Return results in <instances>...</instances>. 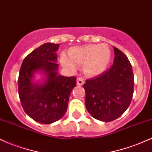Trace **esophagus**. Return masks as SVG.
<instances>
[{"instance_id": "34e87169", "label": "esophagus", "mask_w": 152, "mask_h": 152, "mask_svg": "<svg viewBox=\"0 0 152 152\" xmlns=\"http://www.w3.org/2000/svg\"><path fill=\"white\" fill-rule=\"evenodd\" d=\"M76 82H77L78 86H82L84 83V79L82 77H78L76 80Z\"/></svg>"}]
</instances>
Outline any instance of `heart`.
<instances>
[{
  "label": "heart",
  "instance_id": "b5f03b06",
  "mask_svg": "<svg viewBox=\"0 0 152 152\" xmlns=\"http://www.w3.org/2000/svg\"><path fill=\"white\" fill-rule=\"evenodd\" d=\"M69 56L62 54L61 62L70 69H76V64L83 65L85 73L96 76L104 72L109 66L111 53L107 45H87L73 47L69 51Z\"/></svg>",
  "mask_w": 152,
  "mask_h": 152
}]
</instances>
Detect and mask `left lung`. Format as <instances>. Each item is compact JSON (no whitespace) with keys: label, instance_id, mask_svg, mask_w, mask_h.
Masks as SVG:
<instances>
[{"label":"left lung","instance_id":"1","mask_svg":"<svg viewBox=\"0 0 152 152\" xmlns=\"http://www.w3.org/2000/svg\"><path fill=\"white\" fill-rule=\"evenodd\" d=\"M114 64L110 69L83 84L86 107L100 121L109 122L121 116L129 106L134 94V74L126 56L114 46Z\"/></svg>","mask_w":152,"mask_h":152}]
</instances>
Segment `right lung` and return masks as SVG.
Returning <instances> with one entry per match:
<instances>
[{
    "label": "right lung",
    "instance_id": "right-lung-1",
    "mask_svg": "<svg viewBox=\"0 0 152 152\" xmlns=\"http://www.w3.org/2000/svg\"><path fill=\"white\" fill-rule=\"evenodd\" d=\"M59 44L46 43L24 58L19 71L18 95L25 112L38 123L49 124L63 117L67 111L71 91L76 77L58 75L56 52ZM40 70L47 74L42 85L32 82L33 74Z\"/></svg>",
    "mask_w": 152,
    "mask_h": 152
}]
</instances>
